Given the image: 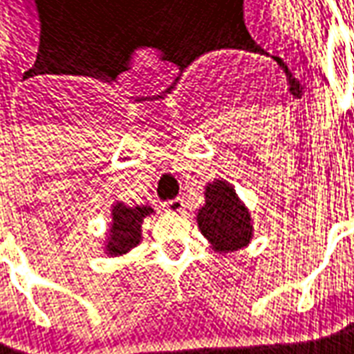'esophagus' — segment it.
Wrapping results in <instances>:
<instances>
[{"label": "esophagus", "mask_w": 354, "mask_h": 354, "mask_svg": "<svg viewBox=\"0 0 354 354\" xmlns=\"http://www.w3.org/2000/svg\"><path fill=\"white\" fill-rule=\"evenodd\" d=\"M164 210L172 212V214H182L184 212V200L182 198H174V200L164 202Z\"/></svg>", "instance_id": "esophagus-1"}]
</instances>
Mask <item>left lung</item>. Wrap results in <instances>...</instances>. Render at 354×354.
Returning a JSON list of instances; mask_svg holds the SVG:
<instances>
[{"mask_svg":"<svg viewBox=\"0 0 354 354\" xmlns=\"http://www.w3.org/2000/svg\"><path fill=\"white\" fill-rule=\"evenodd\" d=\"M198 226L224 252L246 246L252 236L250 214L224 180H216L206 188V204L198 210Z\"/></svg>","mask_w":354,"mask_h":354,"instance_id":"1","label":"left lung"}]
</instances>
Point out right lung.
I'll use <instances>...</instances> for the list:
<instances>
[{"label":"right lung","mask_w":354,"mask_h":354,"mask_svg":"<svg viewBox=\"0 0 354 354\" xmlns=\"http://www.w3.org/2000/svg\"><path fill=\"white\" fill-rule=\"evenodd\" d=\"M152 212V208H126L124 204L114 206V220H112V234L108 240L110 254H124L130 248H134L142 236V220Z\"/></svg>","instance_id":"right-lung-1"}]
</instances>
